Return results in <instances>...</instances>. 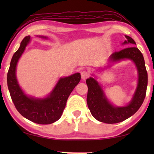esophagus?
Instances as JSON below:
<instances>
[{
  "label": "esophagus",
  "instance_id": "34e87169",
  "mask_svg": "<svg viewBox=\"0 0 154 154\" xmlns=\"http://www.w3.org/2000/svg\"><path fill=\"white\" fill-rule=\"evenodd\" d=\"M81 79L83 80L87 79L90 76V73L88 71H81Z\"/></svg>",
  "mask_w": 154,
  "mask_h": 154
}]
</instances>
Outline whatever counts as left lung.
<instances>
[{
	"instance_id": "left-lung-1",
	"label": "left lung",
	"mask_w": 154,
	"mask_h": 154,
	"mask_svg": "<svg viewBox=\"0 0 154 154\" xmlns=\"http://www.w3.org/2000/svg\"><path fill=\"white\" fill-rule=\"evenodd\" d=\"M127 41L123 44L130 47L115 52L109 57V62H116L122 60H131L138 71V84L131 102L125 106H114L107 100L101 86L96 79L90 77L86 80L88 91L87 103L90 113L94 119L102 123L113 124L122 122L134 114L142 106L146 96L148 75L142 52L134 47L136 43L131 37L125 35Z\"/></svg>"
}]
</instances>
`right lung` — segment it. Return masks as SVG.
I'll return each mask as SVG.
<instances>
[{
	"instance_id": "1",
	"label": "right lung",
	"mask_w": 154,
	"mask_h": 154,
	"mask_svg": "<svg viewBox=\"0 0 154 154\" xmlns=\"http://www.w3.org/2000/svg\"><path fill=\"white\" fill-rule=\"evenodd\" d=\"M47 38L45 36H40ZM29 35L21 42L19 49L13 54L8 72L7 81L10 97L17 110L22 116L38 124H51L60 119L71 92L81 81V74L61 78L47 97L39 99L24 94L16 77V67L26 45L30 42Z\"/></svg>"
}]
</instances>
